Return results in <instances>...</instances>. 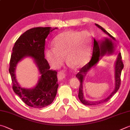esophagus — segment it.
I'll return each instance as SVG.
<instances>
[{
  "instance_id": "34e87169",
  "label": "esophagus",
  "mask_w": 130,
  "mask_h": 130,
  "mask_svg": "<svg viewBox=\"0 0 130 130\" xmlns=\"http://www.w3.org/2000/svg\"><path fill=\"white\" fill-rule=\"evenodd\" d=\"M65 78V74L63 72H59L58 75V78L59 80H63Z\"/></svg>"
}]
</instances>
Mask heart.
Here are the masks:
<instances>
[{
  "label": "heart",
  "instance_id": "obj_1",
  "mask_svg": "<svg viewBox=\"0 0 130 130\" xmlns=\"http://www.w3.org/2000/svg\"><path fill=\"white\" fill-rule=\"evenodd\" d=\"M91 44V37L87 31H64L54 38L52 42L54 48L45 51V58L55 69L61 66L64 56L71 67H82L89 59Z\"/></svg>",
  "mask_w": 130,
  "mask_h": 130
}]
</instances>
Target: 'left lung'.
<instances>
[{"mask_svg": "<svg viewBox=\"0 0 130 130\" xmlns=\"http://www.w3.org/2000/svg\"><path fill=\"white\" fill-rule=\"evenodd\" d=\"M99 28L108 36V38H104L102 40H96L94 38V47H93L92 54L91 59L87 64L82 68L79 70V72L76 74V77L80 80V86H79L78 97L80 101L85 105L88 106H96L107 102L116 92L119 90L120 86V75L124 65L122 61L121 54L119 52L118 54L117 58L116 59L114 64V89L113 91L106 98L101 101H90L86 99L83 93V82L86 74L89 72L92 67L95 66L99 61L103 58L104 56H110L114 54L116 51V40L111 36L107 31L105 30L103 27L99 24H95Z\"/></svg>", "mask_w": 130, "mask_h": 130, "instance_id": "left-lung-1", "label": "left lung"}]
</instances>
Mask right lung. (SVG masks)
Listing matches in <instances>:
<instances>
[{
  "label": "right lung",
  "instance_id": "1",
  "mask_svg": "<svg viewBox=\"0 0 130 130\" xmlns=\"http://www.w3.org/2000/svg\"><path fill=\"white\" fill-rule=\"evenodd\" d=\"M58 28L36 27L29 29L20 36L12 48L9 72L14 92L22 101L31 107H45L53 102L58 88L57 72L50 70L49 64L44 58L45 39L50 32ZM26 57H30L38 68V83L31 89L23 88L15 78L17 64Z\"/></svg>",
  "mask_w": 130,
  "mask_h": 130
}]
</instances>
